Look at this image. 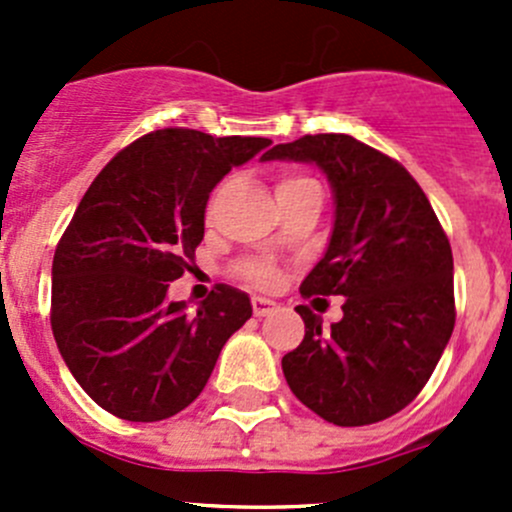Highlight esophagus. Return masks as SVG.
<instances>
[{"instance_id": "esophagus-1", "label": "esophagus", "mask_w": 512, "mask_h": 512, "mask_svg": "<svg viewBox=\"0 0 512 512\" xmlns=\"http://www.w3.org/2000/svg\"><path fill=\"white\" fill-rule=\"evenodd\" d=\"M275 309H277V304L272 302V299L252 297V312H255V317H267V314H272Z\"/></svg>"}]
</instances>
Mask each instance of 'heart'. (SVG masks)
<instances>
[{
	"instance_id": "1",
	"label": "heart",
	"mask_w": 512,
	"mask_h": 512,
	"mask_svg": "<svg viewBox=\"0 0 512 512\" xmlns=\"http://www.w3.org/2000/svg\"><path fill=\"white\" fill-rule=\"evenodd\" d=\"M307 185H314V180L304 178V175H294V173L280 175V178H277V183H275L277 200L287 198V195L297 193V190L307 188ZM237 275H240L242 280L250 282V285H255V287H270L272 282L277 280L275 267H272L270 262H265V260L240 262V265H237Z\"/></svg>"
}]
</instances>
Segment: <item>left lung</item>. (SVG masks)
Here are the masks:
<instances>
[{
  "label": "left lung",
  "instance_id": "8db88e82",
  "mask_svg": "<svg viewBox=\"0 0 512 512\" xmlns=\"http://www.w3.org/2000/svg\"><path fill=\"white\" fill-rule=\"evenodd\" d=\"M262 160L327 173L334 230L299 292L347 299L324 332L312 309L297 307L304 339L282 356L289 389L334 426L399 414L431 379L456 324L451 242L426 193L399 160L344 133L280 143Z\"/></svg>",
  "mask_w": 512,
  "mask_h": 512
}]
</instances>
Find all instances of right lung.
I'll list each match as a JSON object with an SVG mask.
<instances>
[{"instance_id": "1", "label": "right lung", "mask_w": 512, "mask_h": 512, "mask_svg": "<svg viewBox=\"0 0 512 512\" xmlns=\"http://www.w3.org/2000/svg\"><path fill=\"white\" fill-rule=\"evenodd\" d=\"M270 143L160 128L116 153L81 198L51 265V332L108 414L148 423L183 411L252 317L250 297L230 285L193 317L165 294L193 267L215 185Z\"/></svg>"}]
</instances>
